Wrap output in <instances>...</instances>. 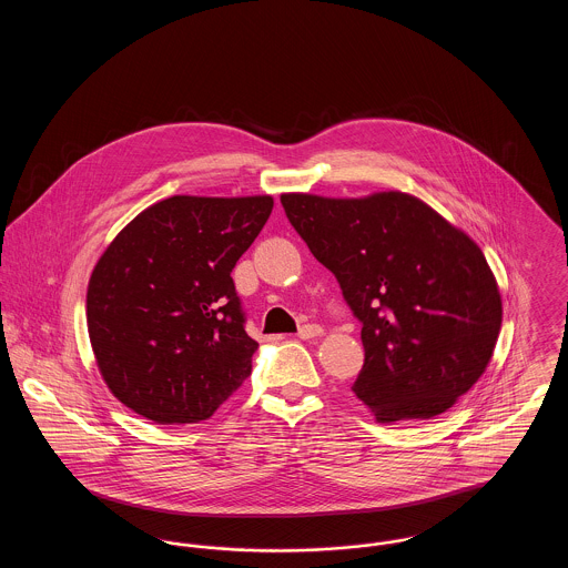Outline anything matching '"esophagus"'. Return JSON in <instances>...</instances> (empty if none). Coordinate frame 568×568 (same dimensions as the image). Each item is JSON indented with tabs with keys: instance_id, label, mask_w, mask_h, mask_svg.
Returning <instances> with one entry per match:
<instances>
[{
	"instance_id": "esophagus-1",
	"label": "esophagus",
	"mask_w": 568,
	"mask_h": 568,
	"mask_svg": "<svg viewBox=\"0 0 568 568\" xmlns=\"http://www.w3.org/2000/svg\"><path fill=\"white\" fill-rule=\"evenodd\" d=\"M322 334H324V327H322V325H302L300 332H297V338H302V341H313V338H317V336H322Z\"/></svg>"
}]
</instances>
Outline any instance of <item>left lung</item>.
Here are the masks:
<instances>
[{
	"mask_svg": "<svg viewBox=\"0 0 568 568\" xmlns=\"http://www.w3.org/2000/svg\"><path fill=\"white\" fill-rule=\"evenodd\" d=\"M311 253L362 322L353 394L378 424L433 419L486 373L503 300L484 251L419 197L283 193Z\"/></svg>",
	"mask_w": 568,
	"mask_h": 568,
	"instance_id": "left-lung-1",
	"label": "left lung"
}]
</instances>
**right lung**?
<instances>
[{"mask_svg": "<svg viewBox=\"0 0 568 568\" xmlns=\"http://www.w3.org/2000/svg\"><path fill=\"white\" fill-rule=\"evenodd\" d=\"M272 195H172L106 246L87 287V329L112 396L155 424L209 419L251 375L232 271Z\"/></svg>", "mask_w": 568, "mask_h": 568, "instance_id": "add662e5", "label": "right lung"}]
</instances>
